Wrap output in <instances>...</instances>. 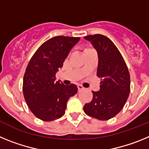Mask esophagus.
<instances>
[{"mask_svg":"<svg viewBox=\"0 0 149 149\" xmlns=\"http://www.w3.org/2000/svg\"><path fill=\"white\" fill-rule=\"evenodd\" d=\"M77 89H78V91H79V92H80V91L83 90V89H84V88L83 87V86H81V85H78V86H77Z\"/></svg>","mask_w":149,"mask_h":149,"instance_id":"1","label":"esophagus"}]
</instances>
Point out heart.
Here are the masks:
<instances>
[{"label":"heart","instance_id":"obj_1","mask_svg":"<svg viewBox=\"0 0 149 149\" xmlns=\"http://www.w3.org/2000/svg\"><path fill=\"white\" fill-rule=\"evenodd\" d=\"M87 49H89V48H86V49H85V50H87Z\"/></svg>","mask_w":149,"mask_h":149}]
</instances>
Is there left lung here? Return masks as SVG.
<instances>
[{"instance_id": "1", "label": "left lung", "mask_w": 149, "mask_h": 149, "mask_svg": "<svg viewBox=\"0 0 149 149\" xmlns=\"http://www.w3.org/2000/svg\"><path fill=\"white\" fill-rule=\"evenodd\" d=\"M97 51V76L101 78L100 90L84 107L85 113L99 120H108L121 111L131 89L130 74L122 54L109 38L101 34L86 36Z\"/></svg>"}]
</instances>
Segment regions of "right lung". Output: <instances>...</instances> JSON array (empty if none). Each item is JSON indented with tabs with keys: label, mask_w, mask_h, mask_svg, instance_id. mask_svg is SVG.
I'll list each match as a JSON object with an SVG mask.
<instances>
[{
	"label": "right lung",
	"mask_w": 149,
	"mask_h": 149,
	"mask_svg": "<svg viewBox=\"0 0 149 149\" xmlns=\"http://www.w3.org/2000/svg\"><path fill=\"white\" fill-rule=\"evenodd\" d=\"M80 37L58 36L45 42L26 68L23 93L27 106L38 119L53 121L65 114L67 101L77 93L74 84L65 86L56 80V73Z\"/></svg>",
	"instance_id": "1"
}]
</instances>
